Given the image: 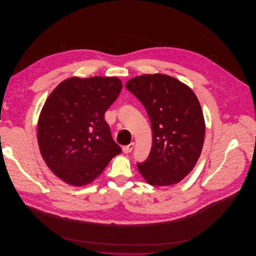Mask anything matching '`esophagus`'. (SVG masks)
<instances>
[{"label": "esophagus", "instance_id": "esophagus-1", "mask_svg": "<svg viewBox=\"0 0 256 256\" xmlns=\"http://www.w3.org/2000/svg\"><path fill=\"white\" fill-rule=\"evenodd\" d=\"M133 147H134V143H133V142H132V143H130L129 145L123 146V152H124V153H130V152L132 151Z\"/></svg>", "mask_w": 256, "mask_h": 256}]
</instances>
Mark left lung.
Returning a JSON list of instances; mask_svg holds the SVG:
<instances>
[{
  "instance_id": "left-lung-1",
  "label": "left lung",
  "mask_w": 256,
  "mask_h": 256,
  "mask_svg": "<svg viewBox=\"0 0 256 256\" xmlns=\"http://www.w3.org/2000/svg\"><path fill=\"white\" fill-rule=\"evenodd\" d=\"M126 88L144 106L152 129L147 160L137 162L141 176L156 186L182 180L196 166L205 138V122L194 92L166 74L131 78Z\"/></svg>"
}]
</instances>
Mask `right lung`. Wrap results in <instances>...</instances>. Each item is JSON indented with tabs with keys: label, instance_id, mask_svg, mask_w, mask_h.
I'll use <instances>...</instances> for the list:
<instances>
[{
	"label": "right lung",
	"instance_id": "1",
	"mask_svg": "<svg viewBox=\"0 0 256 256\" xmlns=\"http://www.w3.org/2000/svg\"><path fill=\"white\" fill-rule=\"evenodd\" d=\"M121 90L117 78H70L48 96L38 121V144L47 166L64 182L90 184L121 153L104 117Z\"/></svg>",
	"mask_w": 256,
	"mask_h": 256
}]
</instances>
